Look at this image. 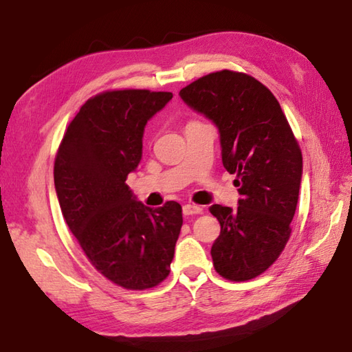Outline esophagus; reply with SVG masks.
Masks as SVG:
<instances>
[{"label": "esophagus", "mask_w": 352, "mask_h": 352, "mask_svg": "<svg viewBox=\"0 0 352 352\" xmlns=\"http://www.w3.org/2000/svg\"><path fill=\"white\" fill-rule=\"evenodd\" d=\"M201 210H203V209H201L200 206H197V204H190V203H188V204H184V206H183V214H184V215L200 214Z\"/></svg>", "instance_id": "1"}]
</instances>
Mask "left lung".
<instances>
[{"label": "left lung", "mask_w": 352, "mask_h": 352, "mask_svg": "<svg viewBox=\"0 0 352 352\" xmlns=\"http://www.w3.org/2000/svg\"><path fill=\"white\" fill-rule=\"evenodd\" d=\"M180 97L215 124L223 166L237 174L239 206L209 208L221 226L210 248L214 267L232 282L251 280L278 258L289 240L302 152L277 98L252 76L220 70L183 87Z\"/></svg>", "instance_id": "8db88e82"}]
</instances>
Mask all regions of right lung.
<instances>
[{
	"instance_id": "add662e5",
	"label": "right lung",
	"mask_w": 352,
	"mask_h": 352,
	"mask_svg": "<svg viewBox=\"0 0 352 352\" xmlns=\"http://www.w3.org/2000/svg\"><path fill=\"white\" fill-rule=\"evenodd\" d=\"M170 100V92L138 89L87 100L55 158V190L69 229L97 271L126 289H148L169 276L183 225L177 201L151 209L126 184L142 162L146 124Z\"/></svg>"
}]
</instances>
